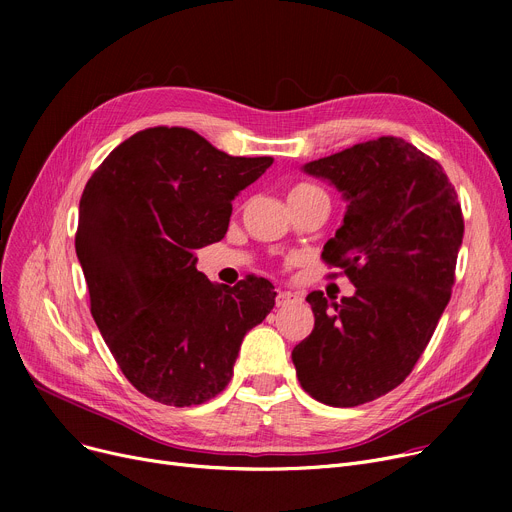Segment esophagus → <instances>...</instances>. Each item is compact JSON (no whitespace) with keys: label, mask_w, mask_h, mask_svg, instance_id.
<instances>
[{"label":"esophagus","mask_w":512,"mask_h":512,"mask_svg":"<svg viewBox=\"0 0 512 512\" xmlns=\"http://www.w3.org/2000/svg\"><path fill=\"white\" fill-rule=\"evenodd\" d=\"M294 301H297V294H292L288 290H278V294H276V305L278 307H286V305H290Z\"/></svg>","instance_id":"34e87169"}]
</instances>
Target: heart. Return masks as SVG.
Returning a JSON list of instances; mask_svg holds the SVG:
<instances>
[{"instance_id":"b5f03b06","label":"heart","mask_w":512,"mask_h":512,"mask_svg":"<svg viewBox=\"0 0 512 512\" xmlns=\"http://www.w3.org/2000/svg\"><path fill=\"white\" fill-rule=\"evenodd\" d=\"M307 191H317V188H315V186H309V184H299V186L292 188L290 195H299V193H307Z\"/></svg>"}]
</instances>
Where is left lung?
<instances>
[{"label": "left lung", "mask_w": 512, "mask_h": 512, "mask_svg": "<svg viewBox=\"0 0 512 512\" xmlns=\"http://www.w3.org/2000/svg\"><path fill=\"white\" fill-rule=\"evenodd\" d=\"M303 172L346 201L321 257L357 290L340 303L307 294L315 326L292 363L315 400L357 407L405 382L432 338L463 245L461 203L438 161L396 137L309 161Z\"/></svg>", "instance_id": "obj_1"}]
</instances>
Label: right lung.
Returning <instances> with one entry per match:
<instances>
[{"label":"right lung","instance_id":"right-lung-1","mask_svg":"<svg viewBox=\"0 0 512 512\" xmlns=\"http://www.w3.org/2000/svg\"><path fill=\"white\" fill-rule=\"evenodd\" d=\"M272 164L157 126L120 143L85 186L74 245L93 319L126 380L161 405L220 394L242 338L276 305L272 282L220 288L195 257L224 238L234 197Z\"/></svg>","mask_w":512,"mask_h":512}]
</instances>
